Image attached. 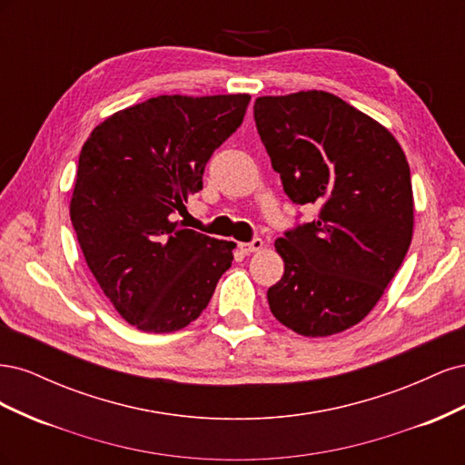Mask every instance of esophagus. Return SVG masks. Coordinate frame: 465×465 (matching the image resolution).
<instances>
[{
	"label": "esophagus",
	"instance_id": "1",
	"mask_svg": "<svg viewBox=\"0 0 465 465\" xmlns=\"http://www.w3.org/2000/svg\"><path fill=\"white\" fill-rule=\"evenodd\" d=\"M238 248H241L242 254H252V252H258L263 248V241L262 238H254L252 242H241L238 244Z\"/></svg>",
	"mask_w": 465,
	"mask_h": 465
}]
</instances>
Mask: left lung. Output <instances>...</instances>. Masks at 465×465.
Listing matches in <instances>:
<instances>
[{
	"label": "left lung",
	"instance_id": "1",
	"mask_svg": "<svg viewBox=\"0 0 465 465\" xmlns=\"http://www.w3.org/2000/svg\"><path fill=\"white\" fill-rule=\"evenodd\" d=\"M256 128L283 190L318 219L275 241L285 273L272 314L306 337L349 330L382 297L410 250L413 190L382 124L326 91L258 96Z\"/></svg>",
	"mask_w": 465,
	"mask_h": 465
}]
</instances>
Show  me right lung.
<instances>
[{"label": "right lung", "mask_w": 465, "mask_h": 465, "mask_svg": "<svg viewBox=\"0 0 465 465\" xmlns=\"http://www.w3.org/2000/svg\"><path fill=\"white\" fill-rule=\"evenodd\" d=\"M248 103L250 94H161L114 112L81 149L69 217L96 283L137 330L186 328L232 263L234 242L173 215L203 188L207 161Z\"/></svg>", "instance_id": "obj_1"}]
</instances>
